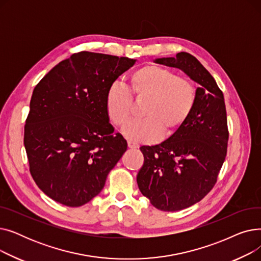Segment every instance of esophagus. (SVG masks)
I'll use <instances>...</instances> for the list:
<instances>
[{
  "mask_svg": "<svg viewBox=\"0 0 261 261\" xmlns=\"http://www.w3.org/2000/svg\"><path fill=\"white\" fill-rule=\"evenodd\" d=\"M128 147H129V148H131V149H136V148H139V147H140V145H139L138 143H135V142H131V141H129V142H128Z\"/></svg>",
  "mask_w": 261,
  "mask_h": 261,
  "instance_id": "34e87169",
  "label": "esophagus"
}]
</instances>
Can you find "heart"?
<instances>
[{
  "mask_svg": "<svg viewBox=\"0 0 261 261\" xmlns=\"http://www.w3.org/2000/svg\"><path fill=\"white\" fill-rule=\"evenodd\" d=\"M129 92L136 102L145 101L141 116L123 130L128 139L150 143L169 138L186 122L193 112L197 91L194 82L176 76L170 68L149 64L132 72L128 78ZM116 85L109 87L105 97L107 115L114 126L123 128L132 116V98Z\"/></svg>",
  "mask_w": 261,
  "mask_h": 261,
  "instance_id": "heart-1",
  "label": "heart"
}]
</instances>
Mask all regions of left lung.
Instances as JSON below:
<instances>
[{
  "label": "left lung",
  "instance_id": "1",
  "mask_svg": "<svg viewBox=\"0 0 261 261\" xmlns=\"http://www.w3.org/2000/svg\"><path fill=\"white\" fill-rule=\"evenodd\" d=\"M154 62L180 68L199 85L193 112L181 129L159 145L141 147V193L155 208L176 212L201 201L217 182L227 151L226 109L216 80L193 55L181 51Z\"/></svg>",
  "mask_w": 261,
  "mask_h": 261
}]
</instances>
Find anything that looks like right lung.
Listing matches in <instances>:
<instances>
[{
    "instance_id": "obj_1",
    "label": "right lung",
    "mask_w": 261,
    "mask_h": 261,
    "mask_svg": "<svg viewBox=\"0 0 261 261\" xmlns=\"http://www.w3.org/2000/svg\"><path fill=\"white\" fill-rule=\"evenodd\" d=\"M135 59L80 51L36 86L24 128L30 171L50 199L78 207L97 196L127 142L109 122V87Z\"/></svg>"
}]
</instances>
